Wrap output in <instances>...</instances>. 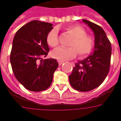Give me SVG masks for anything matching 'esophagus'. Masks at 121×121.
<instances>
[{"mask_svg":"<svg viewBox=\"0 0 121 121\" xmlns=\"http://www.w3.org/2000/svg\"><path fill=\"white\" fill-rule=\"evenodd\" d=\"M58 64H59V65H61L63 63H64V61L58 60Z\"/></svg>","mask_w":121,"mask_h":121,"instance_id":"esophagus-1","label":"esophagus"}]
</instances>
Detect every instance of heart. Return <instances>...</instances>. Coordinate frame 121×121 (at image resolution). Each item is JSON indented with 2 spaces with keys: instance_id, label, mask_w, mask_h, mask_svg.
<instances>
[{
  "instance_id": "heart-1",
  "label": "heart",
  "mask_w": 121,
  "mask_h": 121,
  "mask_svg": "<svg viewBox=\"0 0 121 121\" xmlns=\"http://www.w3.org/2000/svg\"><path fill=\"white\" fill-rule=\"evenodd\" d=\"M68 33L71 34L74 38L70 43V47H58L52 52V56L59 60L64 61L75 58L78 52L80 57H85L92 52L94 40L92 36L86 35V31L81 26H71L66 29ZM47 44L55 48L58 45V32L56 28H53L47 34Z\"/></svg>"
}]
</instances>
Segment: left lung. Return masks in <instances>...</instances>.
I'll list each match as a JSON object with an SVG mask.
<instances>
[{
    "instance_id": "8db88e82",
    "label": "left lung",
    "mask_w": 121,
    "mask_h": 121,
    "mask_svg": "<svg viewBox=\"0 0 121 121\" xmlns=\"http://www.w3.org/2000/svg\"><path fill=\"white\" fill-rule=\"evenodd\" d=\"M95 35L94 51L83 61L75 64L69 76L70 85L80 92H88L98 87L108 75L110 67L112 46L101 27L83 20Z\"/></svg>"
}]
</instances>
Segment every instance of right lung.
Masks as SVG:
<instances>
[{
	"label": "right lung",
	"instance_id": "add662e5",
	"mask_svg": "<svg viewBox=\"0 0 121 121\" xmlns=\"http://www.w3.org/2000/svg\"><path fill=\"white\" fill-rule=\"evenodd\" d=\"M52 24L33 20L16 33L10 54L13 74L18 81L29 90L40 92L51 86L53 74L58 67L55 59L38 61L49 51L47 34Z\"/></svg>",
	"mask_w": 121,
	"mask_h": 121
}]
</instances>
